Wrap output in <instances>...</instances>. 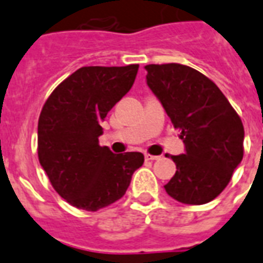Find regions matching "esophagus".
Here are the masks:
<instances>
[{
  "instance_id": "esophagus-1",
  "label": "esophagus",
  "mask_w": 263,
  "mask_h": 263,
  "mask_svg": "<svg viewBox=\"0 0 263 263\" xmlns=\"http://www.w3.org/2000/svg\"><path fill=\"white\" fill-rule=\"evenodd\" d=\"M145 160L148 162V160H158L160 158V156H156V155H149V154H145Z\"/></svg>"
}]
</instances>
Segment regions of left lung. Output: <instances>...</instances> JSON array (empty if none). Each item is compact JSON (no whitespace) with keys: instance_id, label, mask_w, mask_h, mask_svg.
<instances>
[{"instance_id":"left-lung-1","label":"left lung","mask_w":263,"mask_h":263,"mask_svg":"<svg viewBox=\"0 0 263 263\" xmlns=\"http://www.w3.org/2000/svg\"><path fill=\"white\" fill-rule=\"evenodd\" d=\"M145 70L148 86L185 144V154L172 155L177 172L164 189L184 204L209 203L243 159L241 119L219 87L192 67L168 63Z\"/></svg>"}]
</instances>
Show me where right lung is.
<instances>
[{
  "label": "right lung",
  "mask_w": 263,
  "mask_h": 263,
  "mask_svg": "<svg viewBox=\"0 0 263 263\" xmlns=\"http://www.w3.org/2000/svg\"><path fill=\"white\" fill-rule=\"evenodd\" d=\"M138 64L82 67L45 101L38 119V159L54 191L77 209L97 211L119 200L141 152L112 154L99 145L100 123L132 89Z\"/></svg>",
  "instance_id": "add662e5"
}]
</instances>
